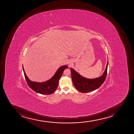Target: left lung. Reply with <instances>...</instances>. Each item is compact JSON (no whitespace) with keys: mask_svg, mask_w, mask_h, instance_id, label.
Here are the masks:
<instances>
[{"mask_svg":"<svg viewBox=\"0 0 134 134\" xmlns=\"http://www.w3.org/2000/svg\"><path fill=\"white\" fill-rule=\"evenodd\" d=\"M109 62L102 76L93 79H87L81 76L72 68H70L72 82L75 87L81 93H87L96 90L100 87L105 80Z\"/></svg>","mask_w":134,"mask_h":134,"instance_id":"left-lung-1","label":"left lung"}]
</instances>
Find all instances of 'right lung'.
<instances>
[{
    "label": "right lung",
    "mask_w": 134,
    "mask_h": 134,
    "mask_svg": "<svg viewBox=\"0 0 134 134\" xmlns=\"http://www.w3.org/2000/svg\"><path fill=\"white\" fill-rule=\"evenodd\" d=\"M23 68L26 81L31 89L37 93L42 94H51L57 90L59 79H60L64 70L68 68V66L67 65L61 66L59 68L52 78L42 82H32L30 80L25 72L23 66Z\"/></svg>",
    "instance_id": "1"
}]
</instances>
